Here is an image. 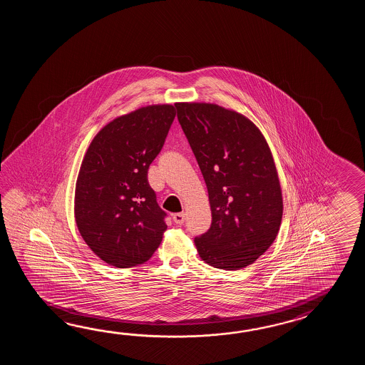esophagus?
Here are the masks:
<instances>
[{
  "mask_svg": "<svg viewBox=\"0 0 365 365\" xmlns=\"http://www.w3.org/2000/svg\"><path fill=\"white\" fill-rule=\"evenodd\" d=\"M173 222H175L176 225H182V223L185 222V212L182 211V212L173 214Z\"/></svg>",
  "mask_w": 365,
  "mask_h": 365,
  "instance_id": "obj_1",
  "label": "esophagus"
}]
</instances>
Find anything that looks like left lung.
<instances>
[{"instance_id": "1", "label": "left lung", "mask_w": 365, "mask_h": 365, "mask_svg": "<svg viewBox=\"0 0 365 365\" xmlns=\"http://www.w3.org/2000/svg\"><path fill=\"white\" fill-rule=\"evenodd\" d=\"M176 109L209 192L212 222L194 239L198 255L217 269L247 267L270 248L283 215L270 148L235 110L210 103H176Z\"/></svg>"}]
</instances>
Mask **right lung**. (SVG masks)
<instances>
[{"label": "right lung", "mask_w": 365, "mask_h": 365, "mask_svg": "<svg viewBox=\"0 0 365 365\" xmlns=\"http://www.w3.org/2000/svg\"><path fill=\"white\" fill-rule=\"evenodd\" d=\"M175 116L171 104L142 107L106 125L86 151L74 215L86 244L110 266L143 264L162 242L167 214L156 202L148 171Z\"/></svg>", "instance_id": "1"}]
</instances>
